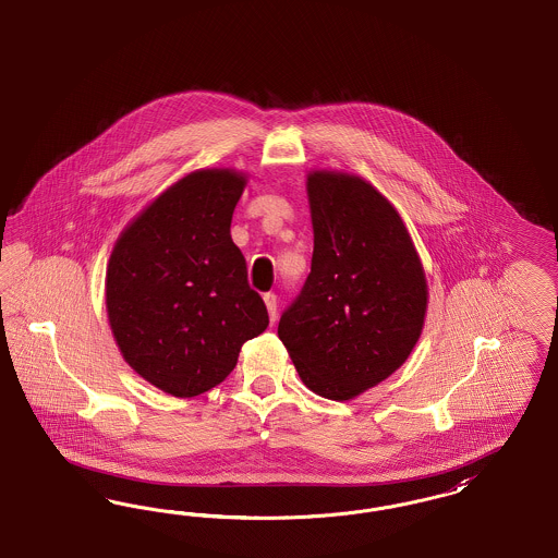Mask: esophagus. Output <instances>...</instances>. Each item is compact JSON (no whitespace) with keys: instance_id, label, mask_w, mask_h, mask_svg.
Segmentation results:
<instances>
[{"instance_id":"obj_1","label":"esophagus","mask_w":558,"mask_h":558,"mask_svg":"<svg viewBox=\"0 0 558 558\" xmlns=\"http://www.w3.org/2000/svg\"><path fill=\"white\" fill-rule=\"evenodd\" d=\"M263 300H265V306H267L270 323H275V320H277V295H275V293H265Z\"/></svg>"}]
</instances>
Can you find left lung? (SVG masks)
I'll return each mask as SVG.
<instances>
[{"instance_id": "1", "label": "left lung", "mask_w": 558, "mask_h": 558, "mask_svg": "<svg viewBox=\"0 0 558 558\" xmlns=\"http://www.w3.org/2000/svg\"><path fill=\"white\" fill-rule=\"evenodd\" d=\"M313 267L279 320L302 384L352 400L386 381L423 333L429 290L411 233L386 195L359 174H306Z\"/></svg>"}]
</instances>
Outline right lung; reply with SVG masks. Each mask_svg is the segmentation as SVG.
Listing matches in <instances>:
<instances>
[{
    "mask_svg": "<svg viewBox=\"0 0 558 558\" xmlns=\"http://www.w3.org/2000/svg\"><path fill=\"white\" fill-rule=\"evenodd\" d=\"M245 185L242 170L187 172L122 229L108 258L106 313L122 359L174 398L218 386L268 327L231 240Z\"/></svg>",
    "mask_w": 558,
    "mask_h": 558,
    "instance_id": "right-lung-1",
    "label": "right lung"
}]
</instances>
